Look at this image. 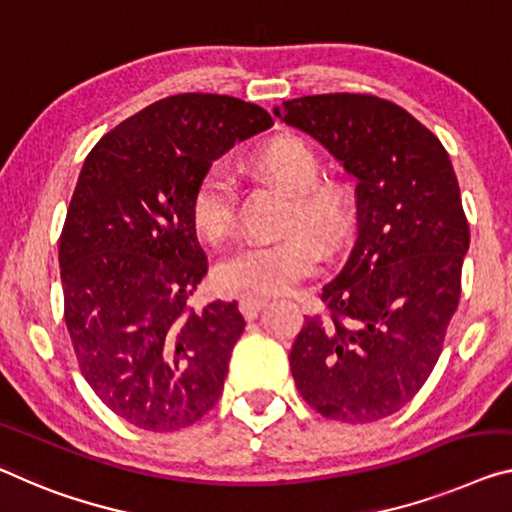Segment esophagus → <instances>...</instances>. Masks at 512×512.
I'll return each mask as SVG.
<instances>
[{
	"mask_svg": "<svg viewBox=\"0 0 512 512\" xmlns=\"http://www.w3.org/2000/svg\"><path fill=\"white\" fill-rule=\"evenodd\" d=\"M267 304V300L265 297H240V302H238V309H240V313L245 318H256L258 316V311L263 309V306Z\"/></svg>",
	"mask_w": 512,
	"mask_h": 512,
	"instance_id": "1",
	"label": "esophagus"
}]
</instances>
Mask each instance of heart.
<instances>
[{"mask_svg": "<svg viewBox=\"0 0 512 512\" xmlns=\"http://www.w3.org/2000/svg\"><path fill=\"white\" fill-rule=\"evenodd\" d=\"M254 167L274 183L295 194L288 231L281 242H256L235 249L217 263L212 279L224 293L274 295L286 293L297 281L318 270L320 249L309 230L327 247H336L352 229V199L341 185L320 183L322 164L318 153L302 137H274L254 153ZM238 183L224 164H212L196 183L190 217L196 235L208 245H219L235 229Z\"/></svg>", "mask_w": 512, "mask_h": 512, "instance_id": "heart-1", "label": "heart"}]
</instances>
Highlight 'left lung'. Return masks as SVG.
Masks as SVG:
<instances>
[{"label": "left lung", "instance_id": "left-lung-1", "mask_svg": "<svg viewBox=\"0 0 512 512\" xmlns=\"http://www.w3.org/2000/svg\"><path fill=\"white\" fill-rule=\"evenodd\" d=\"M274 116L357 178V235L322 286L329 320L304 318L297 391L327 419L368 423L405 407L435 368L460 302L469 226L442 141L389 100L304 96Z\"/></svg>", "mask_w": 512, "mask_h": 512}]
</instances>
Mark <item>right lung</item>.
Wrapping results in <instances>:
<instances>
[{"mask_svg": "<svg viewBox=\"0 0 512 512\" xmlns=\"http://www.w3.org/2000/svg\"><path fill=\"white\" fill-rule=\"evenodd\" d=\"M272 123L245 100L180 93L116 125L84 160L59 240L66 325L84 380L141 430L192 426L222 396L247 322L235 302L187 309L208 272L192 192Z\"/></svg>", "mask_w": 512, "mask_h": 512, "instance_id": "add662e5", "label": "right lung"}]
</instances>
